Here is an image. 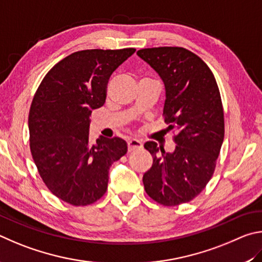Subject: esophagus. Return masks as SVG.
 <instances>
[{
  "label": "esophagus",
  "instance_id": "1",
  "mask_svg": "<svg viewBox=\"0 0 262 262\" xmlns=\"http://www.w3.org/2000/svg\"><path fill=\"white\" fill-rule=\"evenodd\" d=\"M143 147V144L138 139H130L127 141V150L128 152H134V150H138Z\"/></svg>",
  "mask_w": 262,
  "mask_h": 262
}]
</instances>
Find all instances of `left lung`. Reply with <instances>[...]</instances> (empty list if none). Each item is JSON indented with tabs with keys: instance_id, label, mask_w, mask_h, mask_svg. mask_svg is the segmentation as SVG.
<instances>
[{
	"instance_id": "obj_1",
	"label": "left lung",
	"mask_w": 262,
	"mask_h": 262,
	"mask_svg": "<svg viewBox=\"0 0 262 262\" xmlns=\"http://www.w3.org/2000/svg\"><path fill=\"white\" fill-rule=\"evenodd\" d=\"M137 55L161 77L166 87L164 122L176 131L172 153L154 141L144 145L153 157L143 177L145 191L163 206L189 203L212 178L223 143L219 86L207 64L185 48H145Z\"/></svg>"
}]
</instances>
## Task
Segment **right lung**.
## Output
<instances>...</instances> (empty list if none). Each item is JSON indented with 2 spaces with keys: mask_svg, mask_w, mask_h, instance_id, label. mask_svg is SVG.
Here are the masks:
<instances>
[{
  "mask_svg": "<svg viewBox=\"0 0 262 262\" xmlns=\"http://www.w3.org/2000/svg\"><path fill=\"white\" fill-rule=\"evenodd\" d=\"M135 48L72 53L50 69L29 114L30 148L54 195L73 206L95 203L107 191L109 168L127 152L117 137L89 140L92 110L102 107L112 73Z\"/></svg>",
  "mask_w": 262,
  "mask_h": 262,
  "instance_id": "obj_1",
  "label": "right lung"
}]
</instances>
